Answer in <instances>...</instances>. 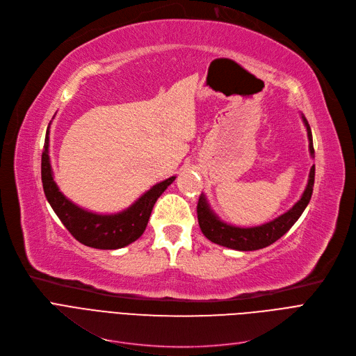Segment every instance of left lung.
I'll use <instances>...</instances> for the list:
<instances>
[{
    "mask_svg": "<svg viewBox=\"0 0 356 356\" xmlns=\"http://www.w3.org/2000/svg\"><path fill=\"white\" fill-rule=\"evenodd\" d=\"M300 116L307 132L310 156L315 158L310 127L303 113H300ZM313 184H315V165H312V168L309 171L307 185L305 188L300 200L284 214L276 217L275 220H271L268 222H264L261 225H254V227H238V225L224 222L211 210L210 204L207 201V197L201 194L197 205V216H198V224H200L201 232L210 241L220 244L222 247L238 250V252H253V250L264 248L277 241L282 236H284L291 228V225L299 220V217L302 216V213L305 211V208L307 207L312 198Z\"/></svg>",
    "mask_w": 356,
    "mask_h": 356,
    "instance_id": "8db88e82",
    "label": "left lung"
}]
</instances>
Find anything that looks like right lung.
Instances as JSON below:
<instances>
[{"instance_id": "obj_1", "label": "right lung", "mask_w": 356, "mask_h": 356, "mask_svg": "<svg viewBox=\"0 0 356 356\" xmlns=\"http://www.w3.org/2000/svg\"><path fill=\"white\" fill-rule=\"evenodd\" d=\"M50 123L46 132L44 151L41 155V182L53 211L69 233L81 244L99 250H116L136 241L148 225L156 200L177 177H170L151 186L127 210L115 214H97L72 202L63 194L54 181L49 155Z\"/></svg>"}]
</instances>
